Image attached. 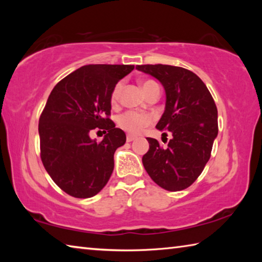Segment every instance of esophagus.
Masks as SVG:
<instances>
[{
    "instance_id": "obj_1",
    "label": "esophagus",
    "mask_w": 262,
    "mask_h": 262,
    "mask_svg": "<svg viewBox=\"0 0 262 262\" xmlns=\"http://www.w3.org/2000/svg\"><path fill=\"white\" fill-rule=\"evenodd\" d=\"M136 139V136H134V135H127V142H132V141H134Z\"/></svg>"
}]
</instances>
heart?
Here are the masks:
<instances>
[{
    "label": "heart",
    "instance_id": "1",
    "mask_svg": "<svg viewBox=\"0 0 262 262\" xmlns=\"http://www.w3.org/2000/svg\"><path fill=\"white\" fill-rule=\"evenodd\" d=\"M157 84L154 81H144L142 83V88L145 94L151 89L152 86H156ZM122 90V83L119 82L117 85L113 88L112 94H111V104L115 105L120 98V94ZM152 122V117L148 113H141L135 112V111H128V112L121 114L118 118V125L120 126L123 130L129 133V134H140V133L144 129V127Z\"/></svg>",
    "mask_w": 262,
    "mask_h": 262
}]
</instances>
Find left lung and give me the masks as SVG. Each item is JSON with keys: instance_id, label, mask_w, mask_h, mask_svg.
I'll return each instance as SVG.
<instances>
[{"instance_id": "obj_1", "label": "left lung", "mask_w": 262, "mask_h": 262, "mask_svg": "<svg viewBox=\"0 0 262 262\" xmlns=\"http://www.w3.org/2000/svg\"><path fill=\"white\" fill-rule=\"evenodd\" d=\"M136 69L156 77L165 89V111L156 128L172 134L165 148L147 137L149 150L142 163L162 188L183 190L198 179L210 158L219 134L216 104L206 84L188 69L167 64H141Z\"/></svg>"}]
</instances>
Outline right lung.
Here are the masks:
<instances>
[{"label": "right lung", "instance_id": "add662e5", "mask_svg": "<svg viewBox=\"0 0 262 262\" xmlns=\"http://www.w3.org/2000/svg\"><path fill=\"white\" fill-rule=\"evenodd\" d=\"M129 64H88L56 84L39 119L40 158L47 173L70 196L98 194L114 168V152L126 134L111 120V94ZM103 129V141L90 133Z\"/></svg>", "mask_w": 262, "mask_h": 262}]
</instances>
